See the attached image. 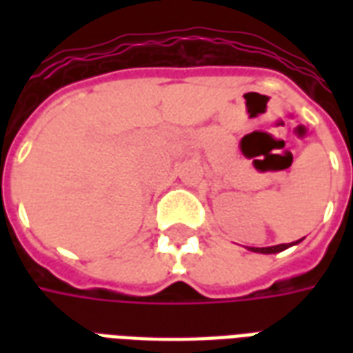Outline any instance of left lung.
<instances>
[{
    "mask_svg": "<svg viewBox=\"0 0 353 353\" xmlns=\"http://www.w3.org/2000/svg\"><path fill=\"white\" fill-rule=\"evenodd\" d=\"M301 240H303V238H301ZM301 240H296V242H293V244H278V245H270V248H250V250L255 253H280L283 252V250L291 248V245L299 244Z\"/></svg>",
    "mask_w": 353,
    "mask_h": 353,
    "instance_id": "8db88e82",
    "label": "left lung"
}]
</instances>
